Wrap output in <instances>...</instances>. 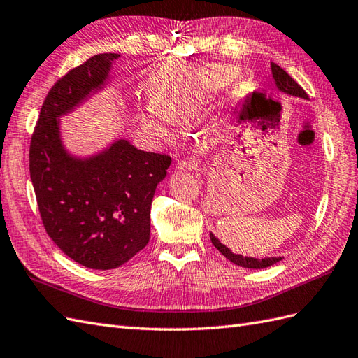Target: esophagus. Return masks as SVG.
I'll return each mask as SVG.
<instances>
[{
	"mask_svg": "<svg viewBox=\"0 0 358 358\" xmlns=\"http://www.w3.org/2000/svg\"><path fill=\"white\" fill-rule=\"evenodd\" d=\"M199 168V162L194 157H186L177 162V169L180 171H196Z\"/></svg>",
	"mask_w": 358,
	"mask_h": 358,
	"instance_id": "34e87169",
	"label": "esophagus"
}]
</instances>
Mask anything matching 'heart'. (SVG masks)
Masks as SVG:
<instances>
[{"label": "heart", "instance_id": "b5f03b06", "mask_svg": "<svg viewBox=\"0 0 358 358\" xmlns=\"http://www.w3.org/2000/svg\"><path fill=\"white\" fill-rule=\"evenodd\" d=\"M231 78V69L178 66L162 72L154 83V101L139 107L142 130L157 139L169 136L172 119L177 122L194 117L206 101Z\"/></svg>", "mask_w": 358, "mask_h": 358}]
</instances>
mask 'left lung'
Returning a JSON list of instances; mask_svg holds the SVG:
<instances>
[{
  "mask_svg": "<svg viewBox=\"0 0 358 358\" xmlns=\"http://www.w3.org/2000/svg\"><path fill=\"white\" fill-rule=\"evenodd\" d=\"M271 69H272V77L275 80V85L277 87L284 92V94H289L293 96H301V98H306L308 99V95L306 94V90L302 89L295 80H293L286 71L282 68H280L277 63H271ZM210 239H212V243L215 245V248L219 250V252H222L225 257L233 262L237 266H242V268H248V269H263V268H268L272 266V264L278 263L281 260V257H266V259H252V257H243L241 254H233L230 250L227 248L225 245H222L219 242L213 234H210Z\"/></svg>",
  "mask_w": 358,
  "mask_h": 358,
  "instance_id": "8db88e82",
  "label": "left lung"
}]
</instances>
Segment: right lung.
Returning <instances> with one entry per match:
<instances>
[{
    "label": "right lung",
    "instance_id": "add662e5",
    "mask_svg": "<svg viewBox=\"0 0 358 358\" xmlns=\"http://www.w3.org/2000/svg\"><path fill=\"white\" fill-rule=\"evenodd\" d=\"M117 57L98 54L59 78L30 142V177L45 231L89 269H115L145 248L154 192L171 164L169 155L141 151L124 139L89 159L63 148L57 119L103 87Z\"/></svg>",
    "mask_w": 358,
    "mask_h": 358
}]
</instances>
